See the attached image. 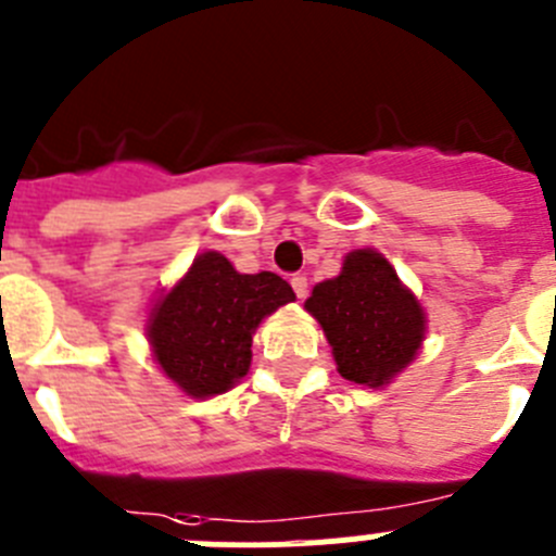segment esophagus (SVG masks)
Listing matches in <instances>:
<instances>
[{"instance_id": "obj_1", "label": "esophagus", "mask_w": 556, "mask_h": 556, "mask_svg": "<svg viewBox=\"0 0 556 556\" xmlns=\"http://www.w3.org/2000/svg\"><path fill=\"white\" fill-rule=\"evenodd\" d=\"M290 285H293V290L299 299H304V295H307V277H304V274H293V277H290Z\"/></svg>"}]
</instances>
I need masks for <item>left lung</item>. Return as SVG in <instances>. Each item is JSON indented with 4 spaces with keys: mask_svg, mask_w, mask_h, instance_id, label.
<instances>
[{
    "mask_svg": "<svg viewBox=\"0 0 556 556\" xmlns=\"http://www.w3.org/2000/svg\"><path fill=\"white\" fill-rule=\"evenodd\" d=\"M304 309L318 320L337 372L370 389L395 381L422 349L428 315L378 249L345 254L337 277L313 288Z\"/></svg>",
    "mask_w": 556,
    "mask_h": 556,
    "instance_id": "1",
    "label": "left lung"
}]
</instances>
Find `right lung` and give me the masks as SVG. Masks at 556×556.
<instances>
[{"label": "right lung", "instance_id": "obj_1", "mask_svg": "<svg viewBox=\"0 0 556 556\" xmlns=\"http://www.w3.org/2000/svg\"><path fill=\"white\" fill-rule=\"evenodd\" d=\"M290 302L295 293L282 277L241 274L225 254L207 249L150 307V354L184 395L216 397L249 372L257 326Z\"/></svg>", "mask_w": 556, "mask_h": 556}]
</instances>
